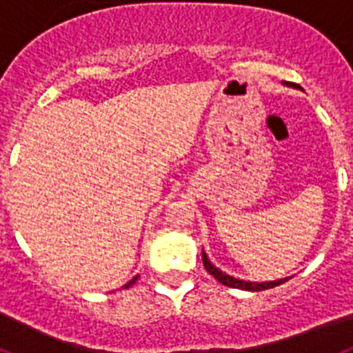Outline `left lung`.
<instances>
[{
  "label": "left lung",
  "instance_id": "obj_1",
  "mask_svg": "<svg viewBox=\"0 0 353 353\" xmlns=\"http://www.w3.org/2000/svg\"><path fill=\"white\" fill-rule=\"evenodd\" d=\"M290 86H295V84H290ZM297 88H301V86H297ZM201 258H203V265H205V269H207V272L210 274V276H214V279H217V281L223 283V285L230 286V288L249 290V292H260V290L274 288V286H279V285H283L285 281H288V277H285V279H277V281H267V283L242 281V279H235L233 276H228V274H224L223 270H219L217 267H214V265L210 263V260H208L207 254H205V251L201 252Z\"/></svg>",
  "mask_w": 353,
  "mask_h": 353
}]
</instances>
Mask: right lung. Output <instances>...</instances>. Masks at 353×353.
Masks as SVG:
<instances>
[{"mask_svg": "<svg viewBox=\"0 0 353 353\" xmlns=\"http://www.w3.org/2000/svg\"><path fill=\"white\" fill-rule=\"evenodd\" d=\"M136 281H138V276H136V277H132V279H130V281L127 283V285L123 286V288H129V286H130V285H134V283H136Z\"/></svg>", "mask_w": 353, "mask_h": 353, "instance_id": "obj_1", "label": "right lung"}]
</instances>
